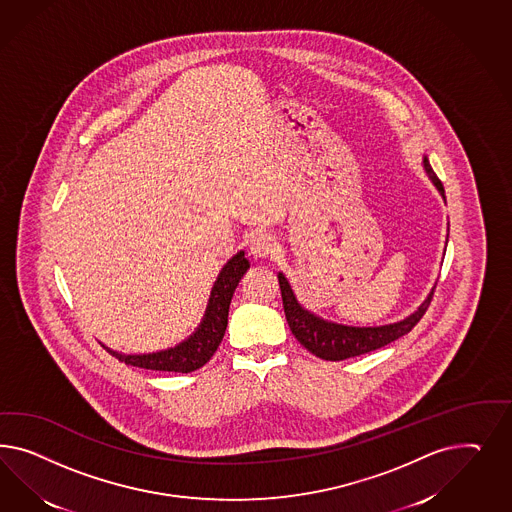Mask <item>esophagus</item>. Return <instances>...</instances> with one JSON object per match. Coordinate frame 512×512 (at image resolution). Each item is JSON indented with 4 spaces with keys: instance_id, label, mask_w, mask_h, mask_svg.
I'll return each mask as SVG.
<instances>
[{
    "instance_id": "esophagus-1",
    "label": "esophagus",
    "mask_w": 512,
    "mask_h": 512,
    "mask_svg": "<svg viewBox=\"0 0 512 512\" xmlns=\"http://www.w3.org/2000/svg\"><path fill=\"white\" fill-rule=\"evenodd\" d=\"M276 251V242L272 236L268 234H257L251 242H249V253L255 259H266Z\"/></svg>"
}]
</instances>
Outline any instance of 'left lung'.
<instances>
[{"label": "left lung", "mask_w": 512, "mask_h": 512, "mask_svg": "<svg viewBox=\"0 0 512 512\" xmlns=\"http://www.w3.org/2000/svg\"><path fill=\"white\" fill-rule=\"evenodd\" d=\"M422 167L432 180L435 189L439 195L445 199V189L441 180L435 176L434 169L428 161L426 155H422ZM279 289H281V298H283V310L291 332L295 334L296 340L300 341L310 353L323 360H345V358L358 357L364 353H370L375 349H381L388 345L390 341L398 340L405 336L407 332L413 330V326L419 323L422 315L428 310L434 289L430 295L424 298L417 310L411 315H407L402 321L390 323V325L379 326H349L326 321L323 317L315 315L313 311L306 310L291 287L287 278L279 272Z\"/></svg>", "instance_id": "left-lung-1"}]
</instances>
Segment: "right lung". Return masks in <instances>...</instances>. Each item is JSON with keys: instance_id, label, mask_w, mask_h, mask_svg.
Instances as JSON below:
<instances>
[{"instance_id": "1", "label": "right lung", "mask_w": 512, "mask_h": 512, "mask_svg": "<svg viewBox=\"0 0 512 512\" xmlns=\"http://www.w3.org/2000/svg\"><path fill=\"white\" fill-rule=\"evenodd\" d=\"M249 270V261L244 251H238L227 264L221 268L210 291L208 306L202 315L201 325L187 340L157 353H144V355H125L103 345L112 357L125 362L127 366H137L155 372L189 373L202 368L219 347V343L227 330V317L229 306L233 300L234 289L238 287L240 279Z\"/></svg>"}]
</instances>
